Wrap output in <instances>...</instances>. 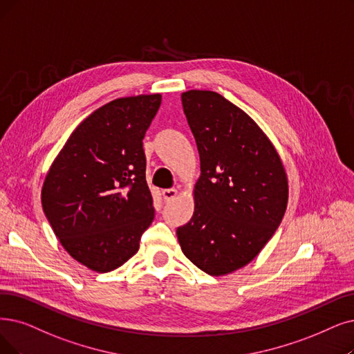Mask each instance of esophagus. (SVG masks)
I'll list each match as a JSON object with an SVG mask.
<instances>
[{"label":"esophagus","instance_id":"34e87169","mask_svg":"<svg viewBox=\"0 0 354 354\" xmlns=\"http://www.w3.org/2000/svg\"><path fill=\"white\" fill-rule=\"evenodd\" d=\"M178 194L177 189H165L162 190V196H164V201L169 202V201H174Z\"/></svg>","mask_w":354,"mask_h":354}]
</instances>
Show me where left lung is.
I'll use <instances>...</instances> for the list:
<instances>
[{
  "instance_id": "8db88e82",
  "label": "left lung",
  "mask_w": 354,
  "mask_h": 354,
  "mask_svg": "<svg viewBox=\"0 0 354 354\" xmlns=\"http://www.w3.org/2000/svg\"><path fill=\"white\" fill-rule=\"evenodd\" d=\"M181 103L201 155L192 219L177 228L185 256L210 276L257 257L283 219L288 177L270 139L244 110L215 91Z\"/></svg>"
}]
</instances>
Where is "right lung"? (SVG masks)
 <instances>
[{"label":"right lung","mask_w":354,"mask_h":354,"mask_svg":"<svg viewBox=\"0 0 354 354\" xmlns=\"http://www.w3.org/2000/svg\"><path fill=\"white\" fill-rule=\"evenodd\" d=\"M161 94L116 98L84 119L52 162L41 206L62 247L98 273L124 264L153 221L142 139Z\"/></svg>","instance_id":"1"}]
</instances>
